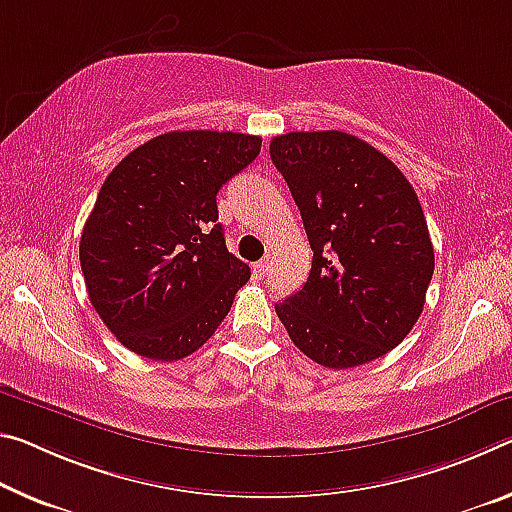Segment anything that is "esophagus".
Listing matches in <instances>:
<instances>
[{"label":"esophagus","mask_w":512,"mask_h":512,"mask_svg":"<svg viewBox=\"0 0 512 512\" xmlns=\"http://www.w3.org/2000/svg\"><path fill=\"white\" fill-rule=\"evenodd\" d=\"M269 264H271V259L269 257H264V259H259L257 264H253V273H255V278H259L262 280L264 275H266V271H269Z\"/></svg>","instance_id":"34e87169"}]
</instances>
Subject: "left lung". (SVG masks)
<instances>
[{
  "instance_id": "left-lung-1",
  "label": "left lung",
  "mask_w": 512,
  "mask_h": 512,
  "mask_svg": "<svg viewBox=\"0 0 512 512\" xmlns=\"http://www.w3.org/2000/svg\"><path fill=\"white\" fill-rule=\"evenodd\" d=\"M314 250L310 278L275 303L307 358L351 369L399 346L435 269L419 198L405 175L358 136L289 132L271 141Z\"/></svg>"
}]
</instances>
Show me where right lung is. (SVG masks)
Here are the masks:
<instances>
[{"instance_id": "obj_1", "label": "right lung", "mask_w": 512, "mask_h": 512, "mask_svg": "<svg viewBox=\"0 0 512 512\" xmlns=\"http://www.w3.org/2000/svg\"><path fill=\"white\" fill-rule=\"evenodd\" d=\"M259 150L250 134L168 132L104 180L79 262L95 312L129 351L175 362L221 326L250 269L225 246L216 193Z\"/></svg>"}]
</instances>
